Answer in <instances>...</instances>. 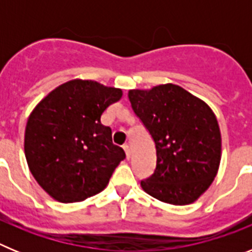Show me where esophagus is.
<instances>
[{"label": "esophagus", "mask_w": 252, "mask_h": 252, "mask_svg": "<svg viewBox=\"0 0 252 252\" xmlns=\"http://www.w3.org/2000/svg\"><path fill=\"white\" fill-rule=\"evenodd\" d=\"M124 150H125V153H126V158H127V159H130L131 149H130V146L127 145V144H125V145H124Z\"/></svg>", "instance_id": "esophagus-1"}]
</instances>
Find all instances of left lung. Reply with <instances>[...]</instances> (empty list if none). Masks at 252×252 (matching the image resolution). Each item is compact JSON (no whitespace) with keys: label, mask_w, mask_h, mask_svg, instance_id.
<instances>
[{"label":"left lung","mask_w":252,"mask_h":252,"mask_svg":"<svg viewBox=\"0 0 252 252\" xmlns=\"http://www.w3.org/2000/svg\"><path fill=\"white\" fill-rule=\"evenodd\" d=\"M128 99L157 148L155 173L141 188L173 206L195 202L213 183L221 162V131L212 108L173 83L130 90Z\"/></svg>","instance_id":"left-lung-1"}]
</instances>
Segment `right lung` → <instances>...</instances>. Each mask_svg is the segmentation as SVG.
Here are the masks:
<instances>
[{
    "instance_id": "add662e5",
    "label": "right lung",
    "mask_w": 252,
    "mask_h": 252,
    "mask_svg": "<svg viewBox=\"0 0 252 252\" xmlns=\"http://www.w3.org/2000/svg\"><path fill=\"white\" fill-rule=\"evenodd\" d=\"M122 90L73 79L58 86L31 111L24 149L31 174L53 199L74 203L98 194L125 159L101 124Z\"/></svg>"
}]
</instances>
